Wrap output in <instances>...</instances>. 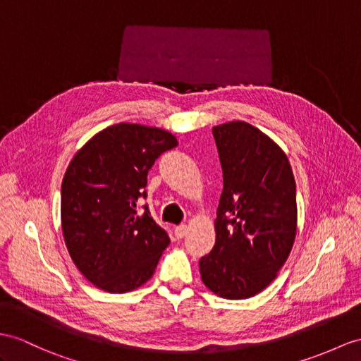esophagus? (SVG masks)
I'll list each match as a JSON object with an SVG mask.
<instances>
[{
    "mask_svg": "<svg viewBox=\"0 0 361 361\" xmlns=\"http://www.w3.org/2000/svg\"><path fill=\"white\" fill-rule=\"evenodd\" d=\"M187 233H188L187 225H179V226L174 228V235L178 237V239H183V237L187 235Z\"/></svg>",
    "mask_w": 361,
    "mask_h": 361,
    "instance_id": "34e87169",
    "label": "esophagus"
}]
</instances>
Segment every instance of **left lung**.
Segmentation results:
<instances>
[{"mask_svg": "<svg viewBox=\"0 0 361 361\" xmlns=\"http://www.w3.org/2000/svg\"><path fill=\"white\" fill-rule=\"evenodd\" d=\"M224 190L216 243L199 260L204 285L242 300L262 293L282 269L297 233L295 180L285 152L245 121L213 127Z\"/></svg>", "mask_w": 361, "mask_h": 361, "instance_id": "1", "label": "left lung"}]
</instances>
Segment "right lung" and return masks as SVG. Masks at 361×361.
<instances>
[{
    "label": "right lung",
    "mask_w": 361,
    "mask_h": 361,
    "mask_svg": "<svg viewBox=\"0 0 361 361\" xmlns=\"http://www.w3.org/2000/svg\"><path fill=\"white\" fill-rule=\"evenodd\" d=\"M178 145L170 131L121 122L96 133L68 164L61 226L76 268L90 283L122 294L152 279L170 237L150 211L137 213L147 174Z\"/></svg>",
    "instance_id": "1"
}]
</instances>
